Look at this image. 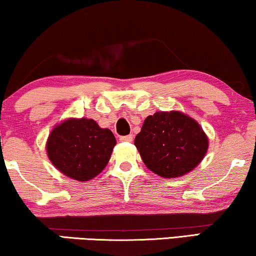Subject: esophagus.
Segmentation results:
<instances>
[{
	"mask_svg": "<svg viewBox=\"0 0 256 256\" xmlns=\"http://www.w3.org/2000/svg\"><path fill=\"white\" fill-rule=\"evenodd\" d=\"M121 142H132V135H126V136H120Z\"/></svg>",
	"mask_w": 256,
	"mask_h": 256,
	"instance_id": "1",
	"label": "esophagus"
}]
</instances>
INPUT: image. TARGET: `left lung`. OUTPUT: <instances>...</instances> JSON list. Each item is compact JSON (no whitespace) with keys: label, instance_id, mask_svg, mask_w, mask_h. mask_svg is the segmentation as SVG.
Segmentation results:
<instances>
[{"label":"left lung","instance_id":"8db88e82","mask_svg":"<svg viewBox=\"0 0 256 256\" xmlns=\"http://www.w3.org/2000/svg\"><path fill=\"white\" fill-rule=\"evenodd\" d=\"M134 144L149 170L160 177L176 178L202 162L208 138L198 122L186 114L156 112L143 122Z\"/></svg>","mask_w":256,"mask_h":256}]
</instances>
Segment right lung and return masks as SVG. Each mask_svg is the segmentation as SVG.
<instances>
[{"instance_id":"1","label":"right lung","mask_w":256,"mask_h":256,"mask_svg":"<svg viewBox=\"0 0 256 256\" xmlns=\"http://www.w3.org/2000/svg\"><path fill=\"white\" fill-rule=\"evenodd\" d=\"M116 140L92 118H68L56 126L46 142L52 164L72 180H90L110 162Z\"/></svg>"}]
</instances>
